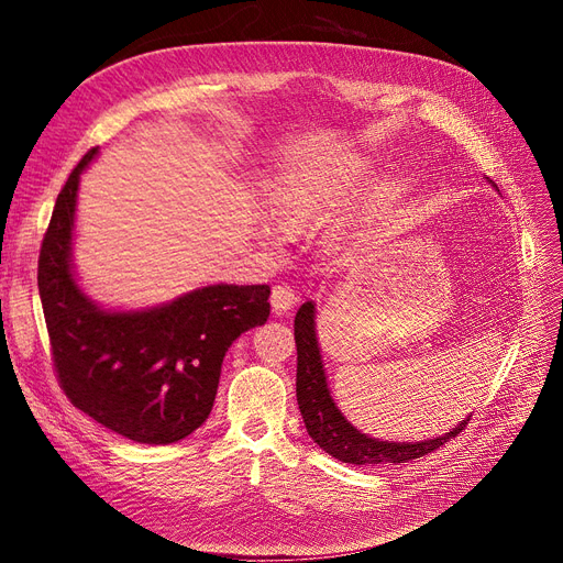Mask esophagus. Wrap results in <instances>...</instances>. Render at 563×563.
<instances>
[{
  "label": "esophagus",
  "instance_id": "obj_1",
  "mask_svg": "<svg viewBox=\"0 0 563 563\" xmlns=\"http://www.w3.org/2000/svg\"><path fill=\"white\" fill-rule=\"evenodd\" d=\"M297 301H299L297 291H294V289H291L289 285H285V283H280V285H276V287L272 289V306H274V310H276L278 314L291 310L294 306H297Z\"/></svg>",
  "mask_w": 563,
  "mask_h": 563
}]
</instances>
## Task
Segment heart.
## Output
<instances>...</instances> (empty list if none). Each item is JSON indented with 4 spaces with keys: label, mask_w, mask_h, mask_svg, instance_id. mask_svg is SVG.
I'll list each match as a JSON object with an SVG mask.
<instances>
[{
    "label": "heart",
    "mask_w": 563,
    "mask_h": 563,
    "mask_svg": "<svg viewBox=\"0 0 563 563\" xmlns=\"http://www.w3.org/2000/svg\"><path fill=\"white\" fill-rule=\"evenodd\" d=\"M369 173V159L353 153L327 155L291 166L276 177L272 191L274 217L287 232L327 223L363 187ZM401 185L397 177H388L374 189V198H390ZM262 234L272 242L280 236L272 225H266Z\"/></svg>",
    "instance_id": "obj_1"
}]
</instances>
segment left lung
Segmentation results:
<instances>
[{
  "label": "left lung",
  "mask_w": 563,
  "mask_h": 563,
  "mask_svg": "<svg viewBox=\"0 0 563 563\" xmlns=\"http://www.w3.org/2000/svg\"><path fill=\"white\" fill-rule=\"evenodd\" d=\"M493 185V180H488ZM495 187V185H493ZM497 189V187H495ZM294 340H297V401L306 429L317 445L333 459L351 465H378V463H406L431 454L450 438H456L472 416L463 418L448 433L420 440V442H393L372 438L353 427L331 397L327 372H323L317 331H314V303L306 301L294 317Z\"/></svg>",
  "instance_id": "8db88e82"
}]
</instances>
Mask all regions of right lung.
Listing matches in <instances>:
<instances>
[{"instance_id":"obj_1","label":"right lung","mask_w":563,"mask_h":563,"mask_svg":"<svg viewBox=\"0 0 563 563\" xmlns=\"http://www.w3.org/2000/svg\"><path fill=\"white\" fill-rule=\"evenodd\" d=\"M56 198L38 257L54 369L68 399L102 427L145 445L194 433L214 406L230 344L269 317V285H207L143 310H107L79 287L73 262L79 177Z\"/></svg>"}]
</instances>
